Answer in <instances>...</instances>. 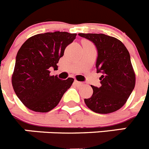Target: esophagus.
<instances>
[{
  "mask_svg": "<svg viewBox=\"0 0 149 149\" xmlns=\"http://www.w3.org/2000/svg\"><path fill=\"white\" fill-rule=\"evenodd\" d=\"M74 83H75L76 84H77V85H82V84H83L82 82H80V81H77V80H75V81H74Z\"/></svg>",
  "mask_w": 149,
  "mask_h": 149,
  "instance_id": "esophagus-1",
  "label": "esophagus"
}]
</instances>
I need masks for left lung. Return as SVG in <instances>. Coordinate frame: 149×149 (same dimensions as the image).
Listing matches in <instances>:
<instances>
[{"label": "left lung", "instance_id": "left-lung-1", "mask_svg": "<svg viewBox=\"0 0 149 149\" xmlns=\"http://www.w3.org/2000/svg\"><path fill=\"white\" fill-rule=\"evenodd\" d=\"M92 41L98 50L97 72L101 86H91L93 93L84 101L95 113L107 114L119 110L131 95L136 83V75L130 54L120 40L102 33H79Z\"/></svg>", "mask_w": 149, "mask_h": 149}]
</instances>
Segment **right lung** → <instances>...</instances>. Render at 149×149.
<instances>
[{
    "label": "right lung",
    "instance_id": "obj_1",
    "mask_svg": "<svg viewBox=\"0 0 149 149\" xmlns=\"http://www.w3.org/2000/svg\"><path fill=\"white\" fill-rule=\"evenodd\" d=\"M76 36L60 31L36 34L18 50L12 84L18 98L28 109L38 113L51 111L71 87L72 77L62 81L50 75L49 68H58L59 60Z\"/></svg>",
    "mask_w": 149,
    "mask_h": 149
}]
</instances>
